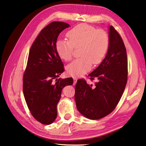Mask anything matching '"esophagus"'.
<instances>
[{
    "label": "esophagus",
    "mask_w": 146,
    "mask_h": 146,
    "mask_svg": "<svg viewBox=\"0 0 146 146\" xmlns=\"http://www.w3.org/2000/svg\"><path fill=\"white\" fill-rule=\"evenodd\" d=\"M73 79H74V84H76V82H77V78L76 77H73Z\"/></svg>",
    "instance_id": "obj_1"
}]
</instances>
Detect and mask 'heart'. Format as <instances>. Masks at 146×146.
Returning <instances> with one entry per match:
<instances>
[{"label": "heart", "instance_id": "b5f03b06", "mask_svg": "<svg viewBox=\"0 0 146 146\" xmlns=\"http://www.w3.org/2000/svg\"><path fill=\"white\" fill-rule=\"evenodd\" d=\"M66 39H59L55 42V51L62 60L72 59L74 48H80L81 57L76 59L66 66L71 76H80L87 72L92 65L100 64L109 50L110 39L108 33L87 24H79L67 33Z\"/></svg>", "mask_w": 146, "mask_h": 146}]
</instances>
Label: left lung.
I'll list each match as a JSON object with an SVG mask.
<instances>
[{"label":"left lung","mask_w":146,"mask_h":146,"mask_svg":"<svg viewBox=\"0 0 146 146\" xmlns=\"http://www.w3.org/2000/svg\"><path fill=\"white\" fill-rule=\"evenodd\" d=\"M109 50L104 59L89 74L93 85L79 79L75 87L76 107L83 115L90 119H99L115 108L126 87L128 62L125 44L119 33L110 27Z\"/></svg>","instance_id":"obj_1"}]
</instances>
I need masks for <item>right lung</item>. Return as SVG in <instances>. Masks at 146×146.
I'll return each mask as SVG.
<instances>
[{
  "label": "right lung",
  "instance_id": "add662e5",
  "mask_svg": "<svg viewBox=\"0 0 146 146\" xmlns=\"http://www.w3.org/2000/svg\"><path fill=\"white\" fill-rule=\"evenodd\" d=\"M70 26L53 21L40 31L29 51L23 77L24 97L31 115L44 125H50L57 117V105L64 87L73 84L72 78H57L64 70L55 51L58 36Z\"/></svg>",
  "mask_w": 146,
  "mask_h": 146
}]
</instances>
